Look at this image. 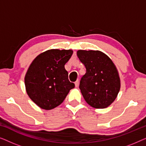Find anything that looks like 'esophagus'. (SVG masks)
<instances>
[{
	"label": "esophagus",
	"mask_w": 146,
	"mask_h": 146,
	"mask_svg": "<svg viewBox=\"0 0 146 146\" xmlns=\"http://www.w3.org/2000/svg\"><path fill=\"white\" fill-rule=\"evenodd\" d=\"M74 84H75V86L76 87L78 86V84H79V80H77L74 82Z\"/></svg>",
	"instance_id": "esophagus-1"
}]
</instances>
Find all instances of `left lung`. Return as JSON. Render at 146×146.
I'll return each mask as SVG.
<instances>
[{
	"mask_svg": "<svg viewBox=\"0 0 146 146\" xmlns=\"http://www.w3.org/2000/svg\"><path fill=\"white\" fill-rule=\"evenodd\" d=\"M77 56L86 69L79 86L85 101L94 108L108 107L120 90V78L115 64L99 50H79Z\"/></svg>",
	"mask_w": 146,
	"mask_h": 146,
	"instance_id": "8db88e82",
	"label": "left lung"
}]
</instances>
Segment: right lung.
<instances>
[{"mask_svg": "<svg viewBox=\"0 0 146 146\" xmlns=\"http://www.w3.org/2000/svg\"><path fill=\"white\" fill-rule=\"evenodd\" d=\"M72 54V50H48L37 56L30 65L25 78L26 90L40 108L49 110L58 106L74 88L64 68Z\"/></svg>", "mask_w": 146, "mask_h": 146, "instance_id": "add662e5", "label": "right lung"}]
</instances>
